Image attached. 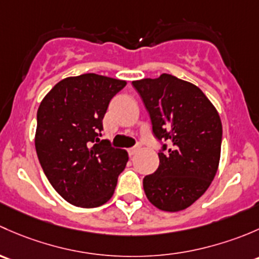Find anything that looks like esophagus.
<instances>
[{"label":"esophagus","mask_w":259,"mask_h":259,"mask_svg":"<svg viewBox=\"0 0 259 259\" xmlns=\"http://www.w3.org/2000/svg\"><path fill=\"white\" fill-rule=\"evenodd\" d=\"M140 148H141V146H140V145H137V146H135V147L130 148V149H128V153H130V156H135V154L137 153L138 151H140Z\"/></svg>","instance_id":"esophagus-1"}]
</instances>
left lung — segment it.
<instances>
[{
	"instance_id": "8db88e82",
	"label": "left lung",
	"mask_w": 259,
	"mask_h": 259,
	"mask_svg": "<svg viewBox=\"0 0 259 259\" xmlns=\"http://www.w3.org/2000/svg\"><path fill=\"white\" fill-rule=\"evenodd\" d=\"M132 84L147 108L152 132L164 142L158 168L143 178L146 196L162 210L187 208L217 173L222 145L220 114L198 87L172 74Z\"/></svg>"
}]
</instances>
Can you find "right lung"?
<instances>
[{
	"label": "right lung",
	"mask_w": 259,
	"mask_h": 259,
	"mask_svg": "<svg viewBox=\"0 0 259 259\" xmlns=\"http://www.w3.org/2000/svg\"><path fill=\"white\" fill-rule=\"evenodd\" d=\"M124 86L126 81L96 73L67 77L39 105L34 137L39 163L56 192L73 206L105 204L126 167L127 152L100 140L110 101Z\"/></svg>",
	"instance_id": "add662e5"
}]
</instances>
